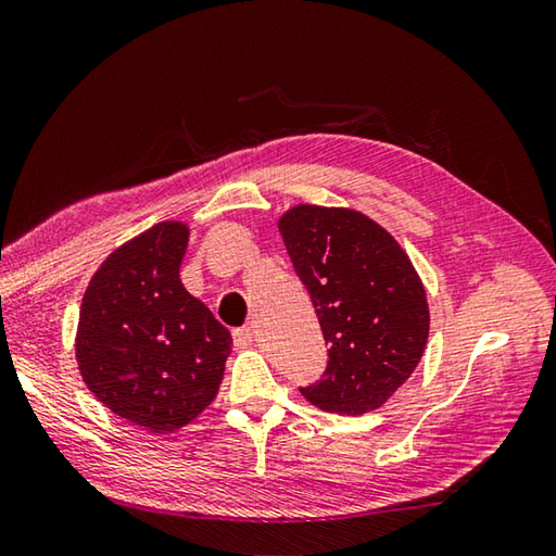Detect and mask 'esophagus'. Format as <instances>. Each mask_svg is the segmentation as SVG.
Segmentation results:
<instances>
[{"instance_id":"esophagus-1","label":"esophagus","mask_w":556,"mask_h":556,"mask_svg":"<svg viewBox=\"0 0 556 556\" xmlns=\"http://www.w3.org/2000/svg\"><path fill=\"white\" fill-rule=\"evenodd\" d=\"M233 342H236V348H248V345H252V328H248V326L236 328V330H233Z\"/></svg>"}]
</instances>
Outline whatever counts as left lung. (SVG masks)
Listing matches in <instances>:
<instances>
[{
  "label": "left lung",
  "mask_w": 556,
  "mask_h": 556,
  "mask_svg": "<svg viewBox=\"0 0 556 556\" xmlns=\"http://www.w3.org/2000/svg\"><path fill=\"white\" fill-rule=\"evenodd\" d=\"M279 233L330 345L323 379L299 391L340 416L377 410L413 375L428 342L416 267L389 230L352 208L299 204L279 218Z\"/></svg>",
  "instance_id": "8db88e82"
}]
</instances>
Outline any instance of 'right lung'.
Masks as SVG:
<instances>
[{"label": "right lung", "instance_id": "1", "mask_svg": "<svg viewBox=\"0 0 556 556\" xmlns=\"http://www.w3.org/2000/svg\"><path fill=\"white\" fill-rule=\"evenodd\" d=\"M181 220L148 228L102 262L79 308L75 357L87 389L116 416L173 432L216 399L228 328L185 289Z\"/></svg>", "mask_w": 556, "mask_h": 556}]
</instances>
